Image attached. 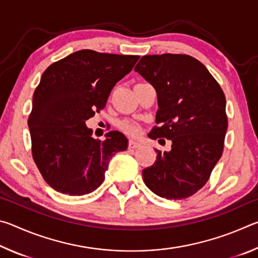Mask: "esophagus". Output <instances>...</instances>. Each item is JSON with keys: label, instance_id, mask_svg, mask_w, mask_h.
Here are the masks:
<instances>
[{"label": "esophagus", "instance_id": "34e87169", "mask_svg": "<svg viewBox=\"0 0 258 258\" xmlns=\"http://www.w3.org/2000/svg\"><path fill=\"white\" fill-rule=\"evenodd\" d=\"M140 147H141V143L137 141V140H130L128 142L130 149H137V148H140Z\"/></svg>", "mask_w": 258, "mask_h": 258}]
</instances>
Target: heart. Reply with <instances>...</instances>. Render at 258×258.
Returning a JSON list of instances; mask_svg holds the SVG:
<instances>
[{
	"mask_svg": "<svg viewBox=\"0 0 258 258\" xmlns=\"http://www.w3.org/2000/svg\"><path fill=\"white\" fill-rule=\"evenodd\" d=\"M121 128L124 130V132L130 135H137L139 133V126L133 123V121H124L121 124Z\"/></svg>",
	"mask_w": 258,
	"mask_h": 258,
	"instance_id": "b5f03b06",
	"label": "heart"
}]
</instances>
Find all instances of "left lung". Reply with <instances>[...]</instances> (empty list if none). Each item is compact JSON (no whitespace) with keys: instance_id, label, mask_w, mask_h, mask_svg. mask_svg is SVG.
Listing matches in <instances>:
<instances>
[{"instance_id":"obj_1","label":"left lung","mask_w":258,"mask_h":258,"mask_svg":"<svg viewBox=\"0 0 258 258\" xmlns=\"http://www.w3.org/2000/svg\"><path fill=\"white\" fill-rule=\"evenodd\" d=\"M134 71L155 87L158 100L150 139L172 141L157 150L142 171L143 181L161 198L184 199L206 184L220 160L228 130L225 97L208 69L186 54L145 55Z\"/></svg>"}]
</instances>
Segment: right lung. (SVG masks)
Returning a JSON list of instances; mask_svg holds the SVG:
<instances>
[{
    "instance_id": "add662e5",
    "label": "right lung",
    "mask_w": 258,
    "mask_h": 258,
    "mask_svg": "<svg viewBox=\"0 0 258 258\" xmlns=\"http://www.w3.org/2000/svg\"><path fill=\"white\" fill-rule=\"evenodd\" d=\"M139 58L81 50L43 73L28 127L34 161L52 189L69 196L93 192L112 156L127 149L123 133L110 131L103 141L95 140L86 120L104 108L113 86Z\"/></svg>"
}]
</instances>
